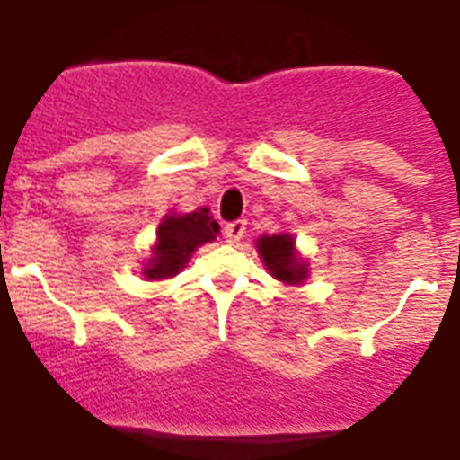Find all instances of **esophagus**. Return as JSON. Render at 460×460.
Masks as SVG:
<instances>
[{
	"label": "esophagus",
	"instance_id": "34e87169",
	"mask_svg": "<svg viewBox=\"0 0 460 460\" xmlns=\"http://www.w3.org/2000/svg\"><path fill=\"white\" fill-rule=\"evenodd\" d=\"M244 233H247V223H244V220H233V223H227V226L223 227V237H226V242H230V244H237V242L244 237Z\"/></svg>",
	"mask_w": 460,
	"mask_h": 460
}]
</instances>
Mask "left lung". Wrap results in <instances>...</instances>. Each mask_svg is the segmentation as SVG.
Segmentation results:
<instances>
[{"label": "left lung", "mask_w": 460, "mask_h": 460, "mask_svg": "<svg viewBox=\"0 0 460 460\" xmlns=\"http://www.w3.org/2000/svg\"><path fill=\"white\" fill-rule=\"evenodd\" d=\"M259 256L268 273L273 275L275 280L285 282V285H301L308 278V263L301 261V256L294 249L292 234H263L256 242Z\"/></svg>", "instance_id": "obj_1"}]
</instances>
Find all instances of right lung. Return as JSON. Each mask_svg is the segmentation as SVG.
Here are the masks:
<instances>
[{"label":"right lung","instance_id":"1","mask_svg":"<svg viewBox=\"0 0 460 460\" xmlns=\"http://www.w3.org/2000/svg\"><path fill=\"white\" fill-rule=\"evenodd\" d=\"M220 233L218 223L213 220L208 208H197L192 213H171L159 223L156 244L152 249V259L146 261L145 278L164 280L178 275L185 263H190L192 253L216 240Z\"/></svg>","mask_w":460,"mask_h":460}]
</instances>
